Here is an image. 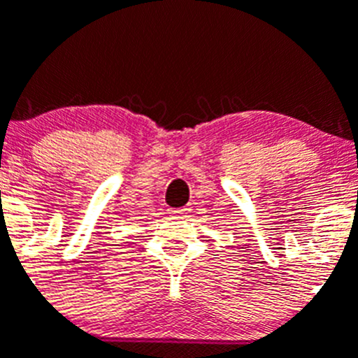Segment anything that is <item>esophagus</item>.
<instances>
[{"mask_svg":"<svg viewBox=\"0 0 358 358\" xmlns=\"http://www.w3.org/2000/svg\"><path fill=\"white\" fill-rule=\"evenodd\" d=\"M189 208H175V210H171V213L173 215H187V213H189Z\"/></svg>","mask_w":358,"mask_h":358,"instance_id":"1","label":"esophagus"}]
</instances>
